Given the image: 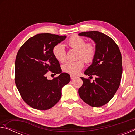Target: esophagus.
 Returning a JSON list of instances; mask_svg holds the SVG:
<instances>
[{
  "label": "esophagus",
  "instance_id": "34e87169",
  "mask_svg": "<svg viewBox=\"0 0 135 135\" xmlns=\"http://www.w3.org/2000/svg\"><path fill=\"white\" fill-rule=\"evenodd\" d=\"M70 77L71 79H74L75 78V76H73V75H70Z\"/></svg>",
  "mask_w": 135,
  "mask_h": 135
}]
</instances>
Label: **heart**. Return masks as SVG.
<instances>
[{"label": "heart", "instance_id": "b5f03b06", "mask_svg": "<svg viewBox=\"0 0 135 135\" xmlns=\"http://www.w3.org/2000/svg\"><path fill=\"white\" fill-rule=\"evenodd\" d=\"M68 44L73 49L78 50L77 59L75 62H67L62 66L63 71L75 75L78 74L84 67V62L90 63L96 55V46L92 42L86 43V40L79 36H73L68 40ZM52 53L57 61L60 62L66 60V50L64 45L58 43L52 49Z\"/></svg>", "mask_w": 135, "mask_h": 135}]
</instances>
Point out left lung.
<instances>
[{
    "instance_id": "left-lung-1",
    "label": "left lung",
    "mask_w": 135,
    "mask_h": 135,
    "mask_svg": "<svg viewBox=\"0 0 135 135\" xmlns=\"http://www.w3.org/2000/svg\"><path fill=\"white\" fill-rule=\"evenodd\" d=\"M79 36L92 38L96 43V55L92 64L84 74L95 77L93 81L81 77L83 85L79 89L81 99L93 107L108 103L117 92L123 72L122 54L116 43L104 33L97 31L82 32Z\"/></svg>"
}]
</instances>
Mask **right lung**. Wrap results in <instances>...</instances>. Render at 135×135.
<instances>
[{"instance_id":"1","label":"right lung","mask_w":135,"mask_h":135,"mask_svg":"<svg viewBox=\"0 0 135 135\" xmlns=\"http://www.w3.org/2000/svg\"><path fill=\"white\" fill-rule=\"evenodd\" d=\"M65 36L38 34L28 38L18 51L15 62V82L22 99L32 108L46 110L54 107L61 97L62 87L69 83L68 73H61L52 49ZM51 71L60 75L47 79Z\"/></svg>"}]
</instances>
